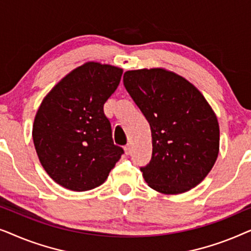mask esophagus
Here are the masks:
<instances>
[{
    "label": "esophagus",
    "instance_id": "1",
    "mask_svg": "<svg viewBox=\"0 0 251 251\" xmlns=\"http://www.w3.org/2000/svg\"><path fill=\"white\" fill-rule=\"evenodd\" d=\"M125 153L126 154V155H130V154H131V146L130 145L125 146Z\"/></svg>",
    "mask_w": 251,
    "mask_h": 251
}]
</instances>
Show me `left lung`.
<instances>
[{
    "label": "left lung",
    "mask_w": 251,
    "mask_h": 251,
    "mask_svg": "<svg viewBox=\"0 0 251 251\" xmlns=\"http://www.w3.org/2000/svg\"><path fill=\"white\" fill-rule=\"evenodd\" d=\"M123 83L150 123L152 159L140 168L147 185L163 194L192 190L219 153L217 116L186 78L166 68L126 71Z\"/></svg>",
    "instance_id": "8db88e82"
}]
</instances>
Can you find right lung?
Returning a JSON list of instances; mask_svg holds the SVG:
<instances>
[{
    "instance_id": "right-lung-1",
    "label": "right lung",
    "mask_w": 251,
    "mask_h": 251,
    "mask_svg": "<svg viewBox=\"0 0 251 251\" xmlns=\"http://www.w3.org/2000/svg\"><path fill=\"white\" fill-rule=\"evenodd\" d=\"M122 73L120 67L88 61L41 102L33 123L34 146L43 169L60 186L75 192L100 186L123 154L104 114Z\"/></svg>"
}]
</instances>
